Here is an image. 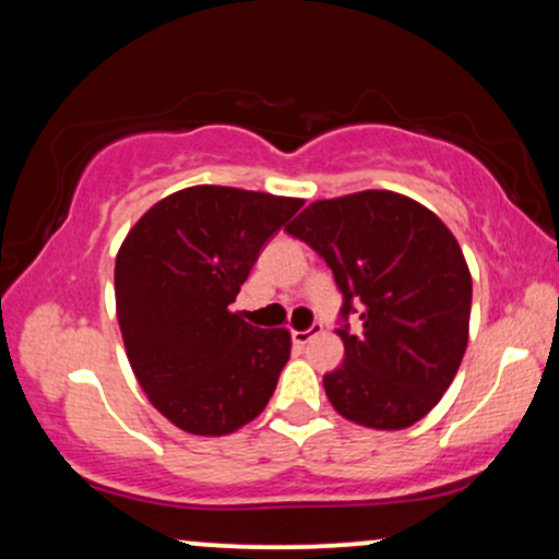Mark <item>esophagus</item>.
Instances as JSON below:
<instances>
[{"label": "esophagus", "instance_id": "34e87169", "mask_svg": "<svg viewBox=\"0 0 559 559\" xmlns=\"http://www.w3.org/2000/svg\"><path fill=\"white\" fill-rule=\"evenodd\" d=\"M320 333H323V325L316 323V325H312V329H307V331H294L292 333V342L297 344V346H305V344H310L316 336H320Z\"/></svg>", "mask_w": 559, "mask_h": 559}]
</instances>
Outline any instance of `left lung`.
<instances>
[{"label": "left lung", "mask_w": 559, "mask_h": 559, "mask_svg": "<svg viewBox=\"0 0 559 559\" xmlns=\"http://www.w3.org/2000/svg\"><path fill=\"white\" fill-rule=\"evenodd\" d=\"M325 260L342 292L344 362L323 376L338 415L400 431L436 407L467 346L473 281L457 239L394 191L320 199L286 226ZM349 314H360L352 330Z\"/></svg>", "instance_id": "left-lung-1"}]
</instances>
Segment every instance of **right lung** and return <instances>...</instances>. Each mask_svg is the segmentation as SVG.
<instances>
[{
    "label": "right lung",
    "mask_w": 559,
    "mask_h": 559,
    "mask_svg": "<svg viewBox=\"0 0 559 559\" xmlns=\"http://www.w3.org/2000/svg\"><path fill=\"white\" fill-rule=\"evenodd\" d=\"M301 199L191 186L146 210L115 260V307L141 389L173 426L223 436L265 409L292 355L286 329L230 312Z\"/></svg>",
    "instance_id": "obj_1"
}]
</instances>
